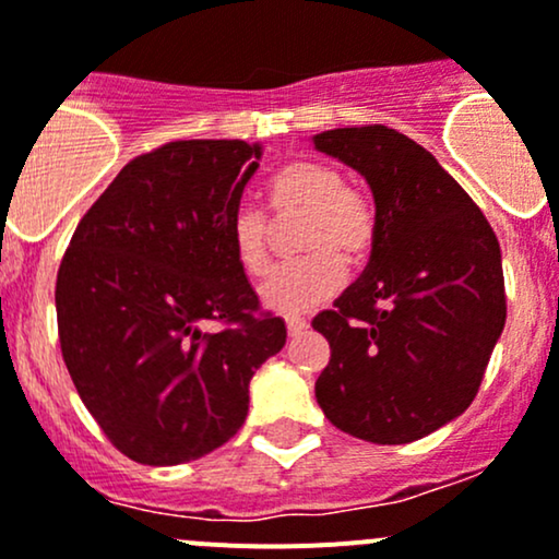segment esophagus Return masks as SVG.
<instances>
[{
  "mask_svg": "<svg viewBox=\"0 0 559 559\" xmlns=\"http://www.w3.org/2000/svg\"><path fill=\"white\" fill-rule=\"evenodd\" d=\"M286 329H289V334L295 337V334H302L305 329H308V321L299 319V316H289V319H286Z\"/></svg>",
  "mask_w": 559,
  "mask_h": 559,
  "instance_id": "34e87169",
  "label": "esophagus"
}]
</instances>
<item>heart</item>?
I'll list each match as a JSON object with an SVG mask.
<instances>
[{"label": "heart", "instance_id": "1", "mask_svg": "<svg viewBox=\"0 0 559 559\" xmlns=\"http://www.w3.org/2000/svg\"><path fill=\"white\" fill-rule=\"evenodd\" d=\"M275 216L302 214L299 249L302 260L284 264L262 284L260 297L278 313H305L326 302L345 281V264H358L372 251L378 216L361 192L345 187L337 168L297 160L270 181ZM230 246L249 275L270 267V225L254 205H240L230 219Z\"/></svg>", "mask_w": 559, "mask_h": 559}]
</instances>
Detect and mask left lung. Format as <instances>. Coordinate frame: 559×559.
Wrapping results in <instances>:
<instances>
[{
  "instance_id": "1",
  "label": "left lung",
  "mask_w": 559,
  "mask_h": 559,
  "mask_svg": "<svg viewBox=\"0 0 559 559\" xmlns=\"http://www.w3.org/2000/svg\"><path fill=\"white\" fill-rule=\"evenodd\" d=\"M313 146L367 179L378 235L367 270L313 319L329 340L316 399L340 431L407 444L466 413L507 324L501 246L437 157L385 126Z\"/></svg>"
}]
</instances>
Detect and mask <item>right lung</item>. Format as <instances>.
<instances>
[{
  "label": "right lung",
  "mask_w": 559,
  "mask_h": 559,
  "mask_svg": "<svg viewBox=\"0 0 559 559\" xmlns=\"http://www.w3.org/2000/svg\"><path fill=\"white\" fill-rule=\"evenodd\" d=\"M262 146L171 141L128 163L58 267L61 354L109 442L144 466L222 448L249 383L286 343L233 254L230 219ZM222 320V333L202 326Z\"/></svg>",
  "instance_id": "1"
}]
</instances>
